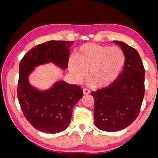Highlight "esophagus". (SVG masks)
I'll list each match as a JSON object with an SVG mask.
<instances>
[{
  "label": "esophagus",
  "instance_id": "esophagus-1",
  "mask_svg": "<svg viewBox=\"0 0 158 158\" xmlns=\"http://www.w3.org/2000/svg\"><path fill=\"white\" fill-rule=\"evenodd\" d=\"M83 94L86 95V94H90V90L88 89V88H83Z\"/></svg>",
  "mask_w": 158,
  "mask_h": 158
}]
</instances>
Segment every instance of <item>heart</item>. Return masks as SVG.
I'll list each match as a JSON object with an SVG mask.
<instances>
[{
	"label": "heart",
	"mask_w": 158,
	"mask_h": 158,
	"mask_svg": "<svg viewBox=\"0 0 158 158\" xmlns=\"http://www.w3.org/2000/svg\"><path fill=\"white\" fill-rule=\"evenodd\" d=\"M124 62V53L120 47L87 44L80 47L76 57H70L68 68L76 82H81L88 70L90 83L96 87H106L118 77Z\"/></svg>",
	"instance_id": "1"
}]
</instances>
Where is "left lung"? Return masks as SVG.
<instances>
[{"mask_svg":"<svg viewBox=\"0 0 158 158\" xmlns=\"http://www.w3.org/2000/svg\"><path fill=\"white\" fill-rule=\"evenodd\" d=\"M125 55L124 69L107 87L92 91L94 124L105 131H118L132 124L139 115L144 96V68L135 48L114 41Z\"/></svg>","mask_w":158,"mask_h":158,"instance_id":"1","label":"left lung"}]
</instances>
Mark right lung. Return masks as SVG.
<instances>
[{
    "instance_id": "1",
    "label": "right lung",
    "mask_w": 158,
    "mask_h": 158,
    "mask_svg": "<svg viewBox=\"0 0 158 158\" xmlns=\"http://www.w3.org/2000/svg\"><path fill=\"white\" fill-rule=\"evenodd\" d=\"M73 44L49 41L38 44L23 56L19 64L17 97L21 111L31 126L43 132L57 134L68 127L74 106L83 96V89L60 81L51 89L39 91L31 87L28 76L34 67L49 62L68 68L69 47Z\"/></svg>"
}]
</instances>
